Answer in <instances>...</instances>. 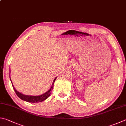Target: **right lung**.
<instances>
[{
    "label": "right lung",
    "instance_id": "add662e5",
    "mask_svg": "<svg viewBox=\"0 0 126 126\" xmlns=\"http://www.w3.org/2000/svg\"><path fill=\"white\" fill-rule=\"evenodd\" d=\"M56 78L57 77L55 78V79H54V80L53 81V84H52V85L51 86V88L49 89V90L48 91H47L46 93L43 94L39 95V96H31V95H26L22 94L19 93V91H17L14 88V86L13 85L12 82H11V84H12V86L13 87V89L15 91L16 94L17 95V96L19 97L20 99L24 100V101L29 102L35 103V102H42L43 101H44V100L47 99V98L49 96V95H51V91L52 89H53V85L54 84V81H55ZM10 80H11V79H10Z\"/></svg>",
    "mask_w": 126,
    "mask_h": 126
}]
</instances>
